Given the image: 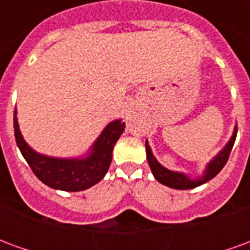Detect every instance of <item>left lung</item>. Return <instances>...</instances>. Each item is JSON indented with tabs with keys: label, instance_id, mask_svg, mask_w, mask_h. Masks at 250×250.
Masks as SVG:
<instances>
[{
	"label": "left lung",
	"instance_id": "8db88e82",
	"mask_svg": "<svg viewBox=\"0 0 250 250\" xmlns=\"http://www.w3.org/2000/svg\"><path fill=\"white\" fill-rule=\"evenodd\" d=\"M236 136L237 125H234L230 139L228 141V143L221 148L220 151L217 152V155L211 158L208 162V165L205 166L204 173L201 174L199 177H195V178H190L188 174L182 173V171H174V170H168L165 166H162L161 163L158 162L157 158L154 157L151 147L148 145V142L146 141L147 162L150 165L154 178L157 179L159 184L168 186L171 188H177V190H188V188H198L201 185L209 182L211 178H214L215 175L222 170V167L225 166L226 162H228V158L230 155L234 141H236Z\"/></svg>",
	"mask_w": 250,
	"mask_h": 250
}]
</instances>
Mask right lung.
I'll return each mask as SVG.
<instances>
[{
    "instance_id": "add662e5",
    "label": "right lung",
    "mask_w": 250,
    "mask_h": 250,
    "mask_svg": "<svg viewBox=\"0 0 250 250\" xmlns=\"http://www.w3.org/2000/svg\"><path fill=\"white\" fill-rule=\"evenodd\" d=\"M122 119L109 122L84 155L57 158L40 154L26 143L20 131L17 111L14 109V136L20 151L42 184L62 191H82L100 182L108 171L112 150L125 131Z\"/></svg>"
}]
</instances>
